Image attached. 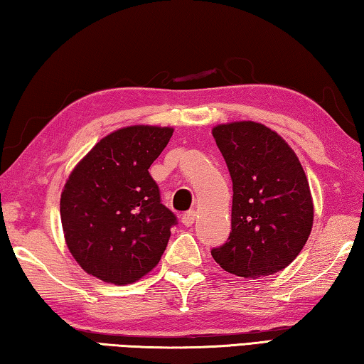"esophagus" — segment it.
Masks as SVG:
<instances>
[{
	"instance_id": "1",
	"label": "esophagus",
	"mask_w": 364,
	"mask_h": 364,
	"mask_svg": "<svg viewBox=\"0 0 364 364\" xmlns=\"http://www.w3.org/2000/svg\"><path fill=\"white\" fill-rule=\"evenodd\" d=\"M181 221H183L184 226H193V223L196 221V212L191 210L188 213H184L181 217Z\"/></svg>"
}]
</instances>
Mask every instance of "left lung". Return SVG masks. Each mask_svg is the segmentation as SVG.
I'll return each mask as SVG.
<instances>
[{"label": "left lung", "instance_id": "1", "mask_svg": "<svg viewBox=\"0 0 364 364\" xmlns=\"http://www.w3.org/2000/svg\"><path fill=\"white\" fill-rule=\"evenodd\" d=\"M212 134L232 181L231 234L213 260L241 278L278 273L304 249L315 218L297 154L258 122L220 123Z\"/></svg>", "mask_w": 364, "mask_h": 364}]
</instances>
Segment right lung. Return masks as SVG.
Returning <instances> with one entry per match:
<instances>
[{"label":"right lung","instance_id":"obj_1","mask_svg":"<svg viewBox=\"0 0 364 364\" xmlns=\"http://www.w3.org/2000/svg\"><path fill=\"white\" fill-rule=\"evenodd\" d=\"M171 127L130 125L97 141L73 167L60 193L67 247L86 273L107 284L139 281L157 267L175 225L160 204L149 167Z\"/></svg>","mask_w":364,"mask_h":364}]
</instances>
